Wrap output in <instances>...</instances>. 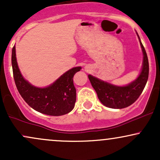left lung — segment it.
<instances>
[{"label": "left lung", "mask_w": 160, "mask_h": 160, "mask_svg": "<svg viewBox=\"0 0 160 160\" xmlns=\"http://www.w3.org/2000/svg\"><path fill=\"white\" fill-rule=\"evenodd\" d=\"M138 37L143 52V65L140 74L136 80L126 86H118L99 80L90 74L88 75L89 81L96 92L98 99L106 107L114 109L127 108L138 98L144 90L149 75V62L147 52L141 43L138 34Z\"/></svg>", "instance_id": "obj_1"}]
</instances>
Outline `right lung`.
Returning a JSON list of instances; mask_svg holds the SVG:
<instances>
[{"instance_id":"right-lung-1","label":"right lung","mask_w":160,"mask_h":160,"mask_svg":"<svg viewBox=\"0 0 160 160\" xmlns=\"http://www.w3.org/2000/svg\"><path fill=\"white\" fill-rule=\"evenodd\" d=\"M12 67L18 91L33 109L49 116H62L74 109L76 89L73 78L81 67L70 69L47 87H36L25 80L20 72L16 62L15 46L12 50Z\"/></svg>"}]
</instances>
